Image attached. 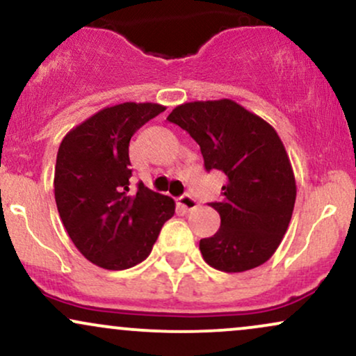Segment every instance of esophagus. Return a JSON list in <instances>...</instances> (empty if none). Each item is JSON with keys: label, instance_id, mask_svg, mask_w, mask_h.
<instances>
[{"label": "esophagus", "instance_id": "esophagus-1", "mask_svg": "<svg viewBox=\"0 0 356 356\" xmlns=\"http://www.w3.org/2000/svg\"><path fill=\"white\" fill-rule=\"evenodd\" d=\"M179 206L182 207L184 211H194L197 207V201L189 194H184L182 197H179Z\"/></svg>", "mask_w": 356, "mask_h": 356}]
</instances>
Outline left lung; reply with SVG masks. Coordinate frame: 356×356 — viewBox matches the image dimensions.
I'll return each instance as SVG.
<instances>
[{
	"mask_svg": "<svg viewBox=\"0 0 356 356\" xmlns=\"http://www.w3.org/2000/svg\"><path fill=\"white\" fill-rule=\"evenodd\" d=\"M167 120L201 147L206 170L226 174L222 201L211 202L220 227L201 239L204 261L224 273H243L275 254L291 220L296 181L273 125L234 100L177 105Z\"/></svg>",
	"mask_w": 356,
	"mask_h": 356,
	"instance_id": "8db88e82",
	"label": "left lung"
}]
</instances>
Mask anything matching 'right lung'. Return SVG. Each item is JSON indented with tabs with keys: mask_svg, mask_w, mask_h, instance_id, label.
I'll return each instance as SVG.
<instances>
[{
	"mask_svg": "<svg viewBox=\"0 0 356 356\" xmlns=\"http://www.w3.org/2000/svg\"><path fill=\"white\" fill-rule=\"evenodd\" d=\"M164 110L150 102L112 105L61 140L53 181L56 207L75 248L97 266L122 271L142 263L174 216L169 195L142 182L137 192L129 189L130 138Z\"/></svg>",
	"mask_w": 356,
	"mask_h": 356,
	"instance_id": "add662e5",
	"label": "right lung"
}]
</instances>
